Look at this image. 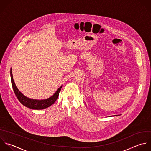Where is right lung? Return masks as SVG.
Returning <instances> with one entry per match:
<instances>
[{"label": "right lung", "instance_id": "right-lung-1", "mask_svg": "<svg viewBox=\"0 0 151 151\" xmlns=\"http://www.w3.org/2000/svg\"><path fill=\"white\" fill-rule=\"evenodd\" d=\"M10 78H11V82H12V86L13 89L14 91V92L17 98L20 101V102L24 106L29 108L30 109H35V110L43 109L53 105L56 101L57 98H58L59 93L62 87V86L59 87L57 89L56 92L52 96H50L47 99H41V100L34 99H31L26 97L22 93H21V92H20V91L17 89L13 78L12 68L10 69Z\"/></svg>", "mask_w": 151, "mask_h": 151}]
</instances>
